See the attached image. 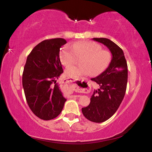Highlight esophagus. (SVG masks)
I'll list each match as a JSON object with an SVG mask.
<instances>
[{"mask_svg": "<svg viewBox=\"0 0 152 152\" xmlns=\"http://www.w3.org/2000/svg\"><path fill=\"white\" fill-rule=\"evenodd\" d=\"M65 82L68 84V86L75 92H86L91 88L88 82L81 80H73L68 78L65 79Z\"/></svg>", "mask_w": 152, "mask_h": 152, "instance_id": "1", "label": "esophagus"}]
</instances>
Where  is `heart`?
Returning <instances> with one entry per match:
<instances>
[{
  "label": "heart",
  "mask_w": 152,
  "mask_h": 152,
  "mask_svg": "<svg viewBox=\"0 0 152 152\" xmlns=\"http://www.w3.org/2000/svg\"><path fill=\"white\" fill-rule=\"evenodd\" d=\"M80 65L69 66L66 70L68 76L78 78L92 74L97 76L106 70L109 66L112 56L109 51L102 50L101 46L94 42L82 41L66 45L60 52L61 61L64 66L72 64L77 56H82Z\"/></svg>",
  "instance_id": "heart-1"
}]
</instances>
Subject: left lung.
<instances>
[{
  "label": "left lung",
  "mask_w": 152,
  "mask_h": 152,
  "mask_svg": "<svg viewBox=\"0 0 152 152\" xmlns=\"http://www.w3.org/2000/svg\"><path fill=\"white\" fill-rule=\"evenodd\" d=\"M107 46L112 54L108 68L92 80L100 86L94 91L88 107L82 109L84 116L95 123L104 122L111 117L119 107L125 94L128 69L124 53L116 43L107 38H93Z\"/></svg>",
  "instance_id": "left-lung-1"
}]
</instances>
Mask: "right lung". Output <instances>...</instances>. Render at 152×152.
Returning a JSON list of instances; mask_svg holds the SVG:
<instances>
[{"label": "right lung", "mask_w": 152, "mask_h": 152, "mask_svg": "<svg viewBox=\"0 0 152 152\" xmlns=\"http://www.w3.org/2000/svg\"><path fill=\"white\" fill-rule=\"evenodd\" d=\"M66 41L46 39L37 44L27 56L23 73V87L27 104L43 120L57 117L66 101L56 79L63 73L60 51Z\"/></svg>", "instance_id": "obj_1"}]
</instances>
